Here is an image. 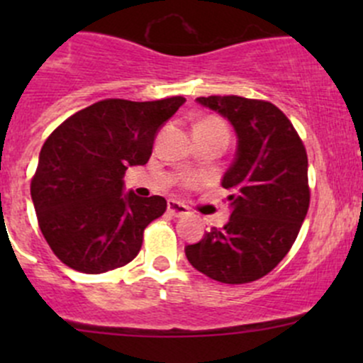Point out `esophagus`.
<instances>
[{"label": "esophagus", "instance_id": "34e87169", "mask_svg": "<svg viewBox=\"0 0 363 363\" xmlns=\"http://www.w3.org/2000/svg\"><path fill=\"white\" fill-rule=\"evenodd\" d=\"M167 208H168V214L175 216V218H182V216L188 214V207L182 205L181 202H177V200H168Z\"/></svg>", "mask_w": 363, "mask_h": 363}]
</instances>
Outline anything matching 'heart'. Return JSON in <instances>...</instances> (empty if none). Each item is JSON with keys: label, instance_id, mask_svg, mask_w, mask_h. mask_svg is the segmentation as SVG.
<instances>
[{"label": "heart", "instance_id": "b5f03b06", "mask_svg": "<svg viewBox=\"0 0 363 363\" xmlns=\"http://www.w3.org/2000/svg\"><path fill=\"white\" fill-rule=\"evenodd\" d=\"M195 128H205V130L218 131V133H221L223 137L228 140V126H226L221 119H218V117H205V119L200 121ZM188 182H195V181H193V179H189Z\"/></svg>", "mask_w": 363, "mask_h": 363}]
</instances>
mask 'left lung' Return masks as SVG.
Wrapping results in <instances>:
<instances>
[{
	"mask_svg": "<svg viewBox=\"0 0 363 363\" xmlns=\"http://www.w3.org/2000/svg\"><path fill=\"white\" fill-rule=\"evenodd\" d=\"M239 137L235 161L223 177L232 216L186 247L189 263L211 279L244 284L267 276L288 255L311 202L307 152L291 121L274 104L235 96H200Z\"/></svg>",
	"mask_w": 363,
	"mask_h": 363,
	"instance_id": "left-lung-1",
	"label": "left lung"
}]
</instances>
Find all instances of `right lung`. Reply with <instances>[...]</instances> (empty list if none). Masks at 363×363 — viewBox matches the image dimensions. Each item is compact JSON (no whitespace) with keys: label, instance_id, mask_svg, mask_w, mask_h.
I'll use <instances>...</instances> for the list:
<instances>
[{"label":"right lung","instance_id":"add662e5","mask_svg":"<svg viewBox=\"0 0 363 363\" xmlns=\"http://www.w3.org/2000/svg\"><path fill=\"white\" fill-rule=\"evenodd\" d=\"M184 96L96 101L60 124L31 179L38 226L69 269L104 274L138 255L147 225L167 211L163 196L123 195L128 167L145 164L164 121Z\"/></svg>","mask_w":363,"mask_h":363}]
</instances>
